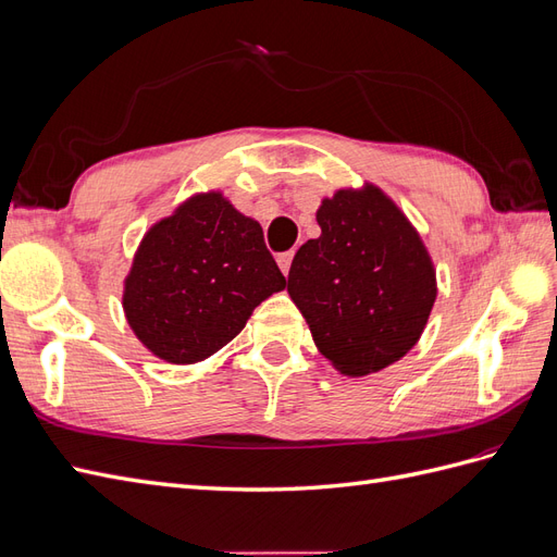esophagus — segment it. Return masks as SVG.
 Here are the masks:
<instances>
[{
    "label": "esophagus",
    "mask_w": 557,
    "mask_h": 557,
    "mask_svg": "<svg viewBox=\"0 0 557 557\" xmlns=\"http://www.w3.org/2000/svg\"><path fill=\"white\" fill-rule=\"evenodd\" d=\"M293 258H295V250H288V252H281V256L276 258V262H278V267H281V272H283V276H288V272H290V264H293Z\"/></svg>",
    "instance_id": "esophagus-1"
}]
</instances>
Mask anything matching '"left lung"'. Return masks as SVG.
I'll list each match as a JSON object with an SVG mask.
<instances>
[{"label":"left lung","mask_w":557,"mask_h":557,"mask_svg":"<svg viewBox=\"0 0 557 557\" xmlns=\"http://www.w3.org/2000/svg\"><path fill=\"white\" fill-rule=\"evenodd\" d=\"M320 237L297 250L288 293L318 350L346 376L397 362L423 334L436 299L430 252L376 185L323 199Z\"/></svg>","instance_id":"8db88e82"}]
</instances>
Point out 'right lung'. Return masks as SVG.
Returning a JSON list of instances; mask_svg holds the SVG:
<instances>
[{"label":"right lung","mask_w":557,"mask_h":557,"mask_svg":"<svg viewBox=\"0 0 557 557\" xmlns=\"http://www.w3.org/2000/svg\"><path fill=\"white\" fill-rule=\"evenodd\" d=\"M283 288L260 223L221 193H201L144 234L123 309L153 356L193 364L230 344L252 309Z\"/></svg>","instance_id":"add662e5"}]
</instances>
